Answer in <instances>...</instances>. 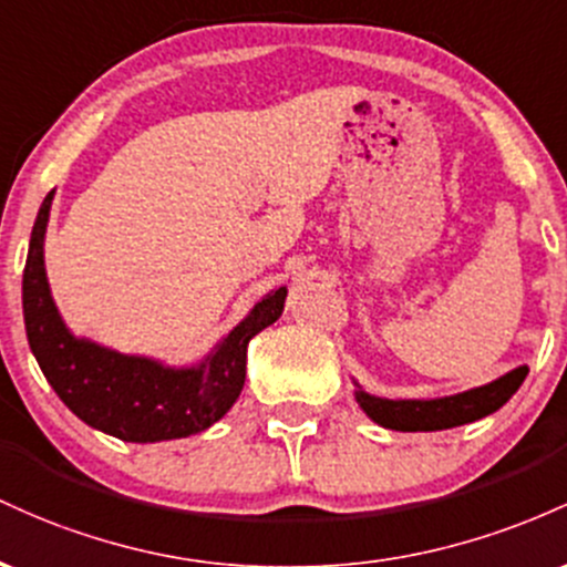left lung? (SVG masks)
<instances>
[{
	"instance_id": "8db88e82",
	"label": "left lung",
	"mask_w": 567,
	"mask_h": 567,
	"mask_svg": "<svg viewBox=\"0 0 567 567\" xmlns=\"http://www.w3.org/2000/svg\"><path fill=\"white\" fill-rule=\"evenodd\" d=\"M527 367H517L493 383L439 399H383L372 396L353 380L355 402L374 423L391 431H444L493 415L517 393Z\"/></svg>"
}]
</instances>
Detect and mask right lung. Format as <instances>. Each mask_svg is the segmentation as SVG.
<instances>
[{"label":"right lung","instance_id":"right-lung-1","mask_svg":"<svg viewBox=\"0 0 567 567\" xmlns=\"http://www.w3.org/2000/svg\"><path fill=\"white\" fill-rule=\"evenodd\" d=\"M55 189L44 195L23 270V321L29 348L59 399L82 423L123 442L193 436L227 415L246 383L254 334L284 313L286 286L265 295L198 364L171 367L150 355L112 351L63 323L44 272V233Z\"/></svg>","mask_w":567,"mask_h":567}]
</instances>
